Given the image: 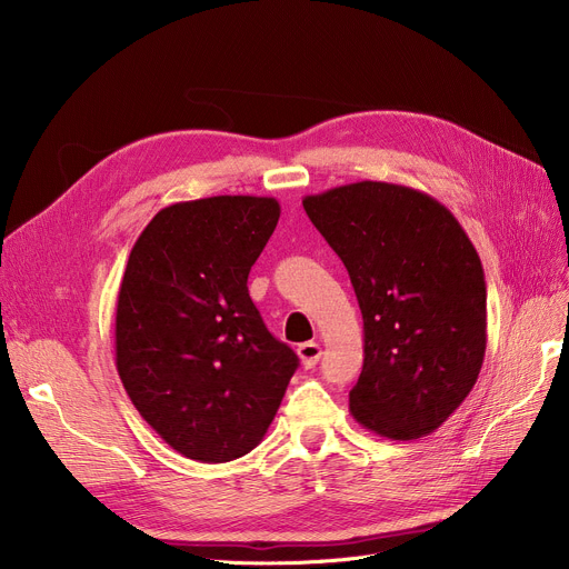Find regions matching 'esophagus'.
I'll list each match as a JSON object with an SVG mask.
<instances>
[{
    "label": "esophagus",
    "instance_id": "esophagus-1",
    "mask_svg": "<svg viewBox=\"0 0 569 569\" xmlns=\"http://www.w3.org/2000/svg\"><path fill=\"white\" fill-rule=\"evenodd\" d=\"M297 355H300L305 369H313L318 365V360H320L322 348L316 341H307V343L297 346Z\"/></svg>",
    "mask_w": 569,
    "mask_h": 569
}]
</instances>
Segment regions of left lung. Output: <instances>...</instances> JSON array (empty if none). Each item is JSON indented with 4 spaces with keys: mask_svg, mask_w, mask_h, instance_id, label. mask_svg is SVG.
I'll return each instance as SVG.
<instances>
[{
    "mask_svg": "<svg viewBox=\"0 0 569 569\" xmlns=\"http://www.w3.org/2000/svg\"><path fill=\"white\" fill-rule=\"evenodd\" d=\"M302 204L365 320L355 422L390 440L433 433L470 395L487 350L485 269L466 230L429 193L371 179Z\"/></svg>",
    "mask_w": 569,
    "mask_h": 569,
    "instance_id": "8db88e82",
    "label": "left lung"
}]
</instances>
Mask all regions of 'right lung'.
Masks as SVG:
<instances>
[{
  "label": "right lung",
  "instance_id": "obj_1",
  "mask_svg": "<svg viewBox=\"0 0 569 569\" xmlns=\"http://www.w3.org/2000/svg\"><path fill=\"white\" fill-rule=\"evenodd\" d=\"M277 198L174 202L131 249L114 316V362L142 420L202 463L249 455L300 365L267 332L247 279Z\"/></svg>",
  "mask_w": 569,
  "mask_h": 569
}]
</instances>
